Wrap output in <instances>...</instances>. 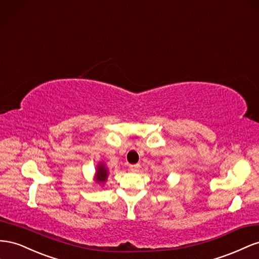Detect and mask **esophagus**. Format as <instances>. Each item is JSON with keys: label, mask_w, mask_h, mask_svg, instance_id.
I'll return each instance as SVG.
<instances>
[{"label": "esophagus", "mask_w": 259, "mask_h": 259, "mask_svg": "<svg viewBox=\"0 0 259 259\" xmlns=\"http://www.w3.org/2000/svg\"><path fill=\"white\" fill-rule=\"evenodd\" d=\"M130 170L132 171V172H136V171H138V169H139V165H130Z\"/></svg>", "instance_id": "obj_1"}]
</instances>
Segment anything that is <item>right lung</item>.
Listing matches in <instances>:
<instances>
[{"mask_svg": "<svg viewBox=\"0 0 259 259\" xmlns=\"http://www.w3.org/2000/svg\"><path fill=\"white\" fill-rule=\"evenodd\" d=\"M107 169L104 167V165H100L98 172H97V180L98 182H105L107 179Z\"/></svg>", "mask_w": 259, "mask_h": 259, "instance_id": "right-lung-1", "label": "right lung"}]
</instances>
